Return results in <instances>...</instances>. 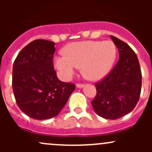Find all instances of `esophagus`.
Returning <instances> with one entry per match:
<instances>
[{
  "label": "esophagus",
  "mask_w": 152,
  "mask_h": 152,
  "mask_svg": "<svg viewBox=\"0 0 152 152\" xmlns=\"http://www.w3.org/2000/svg\"><path fill=\"white\" fill-rule=\"evenodd\" d=\"M85 85L84 84H82V83H78L76 84V87H79V88H82V87H83Z\"/></svg>",
  "instance_id": "1"
}]
</instances>
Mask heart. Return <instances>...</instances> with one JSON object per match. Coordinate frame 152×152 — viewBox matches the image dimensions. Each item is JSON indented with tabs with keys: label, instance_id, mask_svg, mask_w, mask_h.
Segmentation results:
<instances>
[{
	"label": "heart",
	"instance_id": "1",
	"mask_svg": "<svg viewBox=\"0 0 152 152\" xmlns=\"http://www.w3.org/2000/svg\"><path fill=\"white\" fill-rule=\"evenodd\" d=\"M63 56L54 58V65L62 79H70L79 67L90 80H99L110 71L117 56L114 42L84 41L70 44Z\"/></svg>",
	"mask_w": 152,
	"mask_h": 152
}]
</instances>
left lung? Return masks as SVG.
Wrapping results in <instances>:
<instances>
[{
	"label": "left lung",
	"mask_w": 152,
	"mask_h": 152,
	"mask_svg": "<svg viewBox=\"0 0 152 152\" xmlns=\"http://www.w3.org/2000/svg\"><path fill=\"white\" fill-rule=\"evenodd\" d=\"M118 49L119 60L107 76L96 82V93L91 102L98 115L118 119L132 111L140 99L142 74L138 58L128 44L110 36Z\"/></svg>",
	"instance_id": "8db88e82"
}]
</instances>
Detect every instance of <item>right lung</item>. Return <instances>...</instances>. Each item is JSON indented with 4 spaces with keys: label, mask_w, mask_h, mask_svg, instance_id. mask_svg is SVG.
Listing matches in <instances>:
<instances>
[{
    "label": "right lung",
    "mask_w": 152,
    "mask_h": 152,
    "mask_svg": "<svg viewBox=\"0 0 152 152\" xmlns=\"http://www.w3.org/2000/svg\"><path fill=\"white\" fill-rule=\"evenodd\" d=\"M55 43L35 39L20 51L13 64L12 89L21 111L31 118L57 115L76 86L61 82L53 62Z\"/></svg>",
    "instance_id": "add662e5"
}]
</instances>
